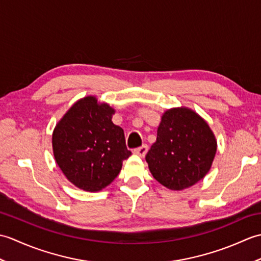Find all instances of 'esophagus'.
Returning <instances> with one entry per match:
<instances>
[{"mask_svg":"<svg viewBox=\"0 0 261 261\" xmlns=\"http://www.w3.org/2000/svg\"><path fill=\"white\" fill-rule=\"evenodd\" d=\"M147 151H148V146L147 145H142L141 147L136 148L134 150V152L136 154H138V156H140V157H145V154L147 153Z\"/></svg>","mask_w":261,"mask_h":261,"instance_id":"1","label":"esophagus"}]
</instances>
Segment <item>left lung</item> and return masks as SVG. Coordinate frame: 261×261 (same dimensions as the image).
Instances as JSON below:
<instances>
[{"label":"left lung","mask_w":261,"mask_h":261,"mask_svg":"<svg viewBox=\"0 0 261 261\" xmlns=\"http://www.w3.org/2000/svg\"><path fill=\"white\" fill-rule=\"evenodd\" d=\"M215 152L216 141L206 122L194 111L178 108L164 113L146 160L154 179L180 191L208 173Z\"/></svg>","instance_id":"left-lung-1"}]
</instances>
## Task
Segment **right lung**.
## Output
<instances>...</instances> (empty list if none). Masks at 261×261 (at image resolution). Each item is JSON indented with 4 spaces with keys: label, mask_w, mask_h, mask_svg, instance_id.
Returning <instances> with one entry per match:
<instances>
[{
    "label": "right lung",
    "mask_w": 261,
    "mask_h": 261,
    "mask_svg": "<svg viewBox=\"0 0 261 261\" xmlns=\"http://www.w3.org/2000/svg\"><path fill=\"white\" fill-rule=\"evenodd\" d=\"M114 110L94 96L77 101L56 125L53 149L67 179L87 192H98L119 175L131 156L122 127L112 122Z\"/></svg>",
    "instance_id": "obj_1"
}]
</instances>
